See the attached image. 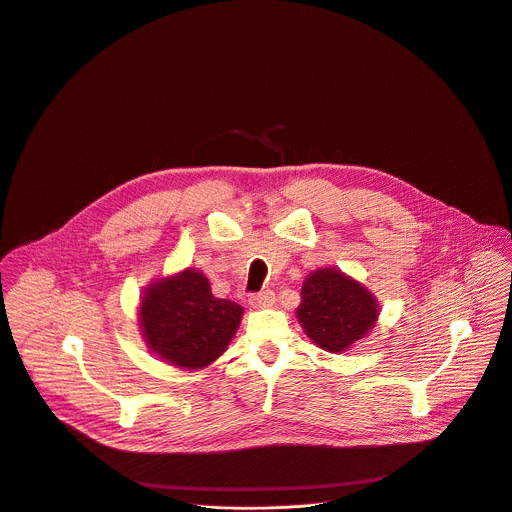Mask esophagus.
<instances>
[{
	"label": "esophagus",
	"mask_w": 512,
	"mask_h": 512,
	"mask_svg": "<svg viewBox=\"0 0 512 512\" xmlns=\"http://www.w3.org/2000/svg\"><path fill=\"white\" fill-rule=\"evenodd\" d=\"M249 304L253 308H271L275 304V291H271V289L259 291V294L249 296Z\"/></svg>",
	"instance_id": "esophagus-1"
}]
</instances>
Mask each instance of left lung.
<instances>
[{
  "mask_svg": "<svg viewBox=\"0 0 512 512\" xmlns=\"http://www.w3.org/2000/svg\"><path fill=\"white\" fill-rule=\"evenodd\" d=\"M377 316L379 308L369 291L336 269H318L304 281L298 318L324 350H346L364 338Z\"/></svg>",
  "mask_w": 512,
  "mask_h": 512,
  "instance_id": "obj_1",
  "label": "left lung"
}]
</instances>
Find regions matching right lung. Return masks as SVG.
<instances>
[{
  "instance_id": "1",
  "label": "right lung",
  "mask_w": 512,
  "mask_h": 512,
  "mask_svg": "<svg viewBox=\"0 0 512 512\" xmlns=\"http://www.w3.org/2000/svg\"><path fill=\"white\" fill-rule=\"evenodd\" d=\"M243 308L212 296L208 279L192 269L148 287L139 322L150 348L182 369H202L221 356Z\"/></svg>"
}]
</instances>
